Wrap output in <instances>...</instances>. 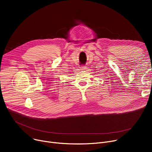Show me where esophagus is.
Here are the masks:
<instances>
[{
  "instance_id": "34e87169",
  "label": "esophagus",
  "mask_w": 152,
  "mask_h": 152,
  "mask_svg": "<svg viewBox=\"0 0 152 152\" xmlns=\"http://www.w3.org/2000/svg\"><path fill=\"white\" fill-rule=\"evenodd\" d=\"M80 68L81 70H86L87 69V67H86V66H81L80 67Z\"/></svg>"
}]
</instances>
